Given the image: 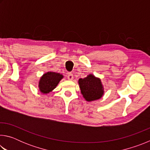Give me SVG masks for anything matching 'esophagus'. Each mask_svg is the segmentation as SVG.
I'll return each instance as SVG.
<instances>
[{
    "label": "esophagus",
    "instance_id": "1",
    "mask_svg": "<svg viewBox=\"0 0 150 150\" xmlns=\"http://www.w3.org/2000/svg\"><path fill=\"white\" fill-rule=\"evenodd\" d=\"M67 79L69 80H73V75L72 73H68V74H67Z\"/></svg>",
    "mask_w": 150,
    "mask_h": 150
}]
</instances>
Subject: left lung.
Instances as JSON below:
<instances>
[{
    "instance_id": "left-lung-1",
    "label": "left lung",
    "mask_w": 150,
    "mask_h": 150,
    "mask_svg": "<svg viewBox=\"0 0 150 150\" xmlns=\"http://www.w3.org/2000/svg\"><path fill=\"white\" fill-rule=\"evenodd\" d=\"M79 85L81 94L87 101L99 99L104 94L100 79L91 74L85 78L80 79L79 80Z\"/></svg>"
}]
</instances>
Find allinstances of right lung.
Here are the masks:
<instances>
[{
	"instance_id": "1",
	"label": "right lung",
	"mask_w": 150,
	"mask_h": 150,
	"mask_svg": "<svg viewBox=\"0 0 150 150\" xmlns=\"http://www.w3.org/2000/svg\"><path fill=\"white\" fill-rule=\"evenodd\" d=\"M63 77L62 74L55 72H47L43 75L39 82V88L44 94L49 93L56 87Z\"/></svg>"
}]
</instances>
